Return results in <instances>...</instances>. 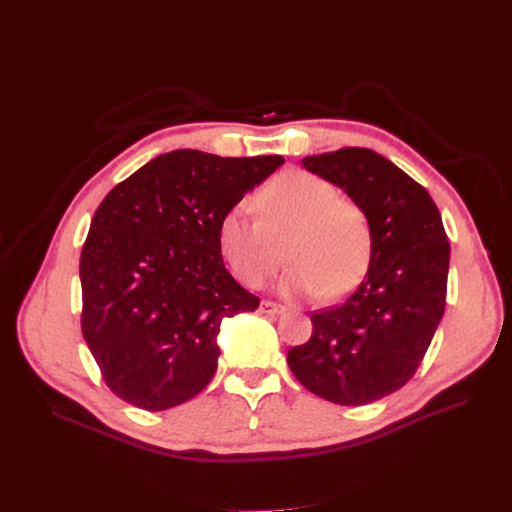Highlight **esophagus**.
Masks as SVG:
<instances>
[{
    "mask_svg": "<svg viewBox=\"0 0 512 512\" xmlns=\"http://www.w3.org/2000/svg\"><path fill=\"white\" fill-rule=\"evenodd\" d=\"M259 311L265 313V315H278V313H284L286 307L280 305V303H274V301H261Z\"/></svg>",
    "mask_w": 512,
    "mask_h": 512,
    "instance_id": "obj_1",
    "label": "esophagus"
}]
</instances>
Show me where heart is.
Instances as JSON below:
<instances>
[{"instance_id":"heart-1","label":"heart","mask_w":512,"mask_h":512,"mask_svg":"<svg viewBox=\"0 0 512 512\" xmlns=\"http://www.w3.org/2000/svg\"><path fill=\"white\" fill-rule=\"evenodd\" d=\"M257 215L232 207L220 222V251L232 274L261 288L282 261L292 265L280 288L292 297L342 299L365 278L373 255V232L365 207L338 195L328 180L284 172L255 195Z\"/></svg>"}]
</instances>
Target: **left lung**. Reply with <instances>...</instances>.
<instances>
[{"mask_svg":"<svg viewBox=\"0 0 512 512\" xmlns=\"http://www.w3.org/2000/svg\"><path fill=\"white\" fill-rule=\"evenodd\" d=\"M344 188L371 222L365 280L342 305L311 315L313 334L288 351V367L309 392L359 407L405 386L421 365L446 307L450 245L425 188L384 155L344 147L303 159Z\"/></svg>","mask_w":512,"mask_h":512,"instance_id":"1","label":"left lung"}]
</instances>
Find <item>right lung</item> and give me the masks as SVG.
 I'll return each mask as SVG.
<instances>
[{
	"label": "right lung",
	"instance_id": "add662e5",
	"mask_svg": "<svg viewBox=\"0 0 512 512\" xmlns=\"http://www.w3.org/2000/svg\"><path fill=\"white\" fill-rule=\"evenodd\" d=\"M282 164L178 149L101 201L80 253V328L116 396L166 411L211 382L222 321L259 307L226 270L220 222Z\"/></svg>",
	"mask_w": 512,
	"mask_h": 512
}]
</instances>
